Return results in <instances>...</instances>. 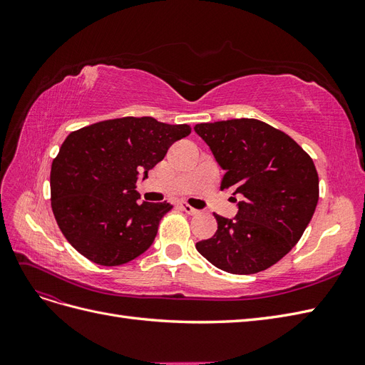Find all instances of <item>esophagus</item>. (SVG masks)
<instances>
[{
	"mask_svg": "<svg viewBox=\"0 0 365 365\" xmlns=\"http://www.w3.org/2000/svg\"><path fill=\"white\" fill-rule=\"evenodd\" d=\"M180 207H181V210H184L185 213H189V215H192V216H195V215L200 213V210L193 208L192 205H189V204H187V202H181V204H180Z\"/></svg>",
	"mask_w": 365,
	"mask_h": 365,
	"instance_id": "34e87169",
	"label": "esophagus"
}]
</instances>
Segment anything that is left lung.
Returning a JSON list of instances; mask_svg holds the SVG:
<instances>
[{
  "mask_svg": "<svg viewBox=\"0 0 365 365\" xmlns=\"http://www.w3.org/2000/svg\"><path fill=\"white\" fill-rule=\"evenodd\" d=\"M225 170L220 190L240 195L235 219L215 213L217 230L196 250L216 268L256 274L277 263L300 237L318 202L312 158L284 132L256 118L195 126Z\"/></svg>",
  "mask_w": 365,
  "mask_h": 365,
  "instance_id": "obj_1",
  "label": "left lung"
}]
</instances>
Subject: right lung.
<instances>
[{"label":"right lung","mask_w":365,"mask_h":365,"mask_svg":"<svg viewBox=\"0 0 365 365\" xmlns=\"http://www.w3.org/2000/svg\"><path fill=\"white\" fill-rule=\"evenodd\" d=\"M189 125L153 117H123L74 130L62 143L50 173L51 208L71 247L103 267L145 252L169 202H138L137 176L158 164ZM143 178V180H145Z\"/></svg>","instance_id":"obj_1"}]
</instances>
